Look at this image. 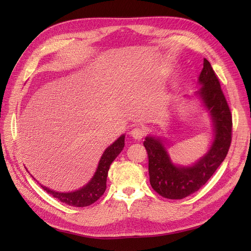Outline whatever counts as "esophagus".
<instances>
[{"mask_svg":"<svg viewBox=\"0 0 251 251\" xmlns=\"http://www.w3.org/2000/svg\"><path fill=\"white\" fill-rule=\"evenodd\" d=\"M130 137L135 140H141L143 136H145V130H143L141 127H135L130 130Z\"/></svg>","mask_w":251,"mask_h":251,"instance_id":"34e87169","label":"esophagus"}]
</instances>
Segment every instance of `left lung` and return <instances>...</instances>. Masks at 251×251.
I'll list each match as a JSON object with an SVG mask.
<instances>
[{"mask_svg": "<svg viewBox=\"0 0 251 251\" xmlns=\"http://www.w3.org/2000/svg\"><path fill=\"white\" fill-rule=\"evenodd\" d=\"M197 83L201 88L184 98L199 100L211 121L214 134L204 155L190 165H180L170 157L165 137L148 135L143 141L149 157L150 183L165 199L181 200L199 191L225 161L231 145V111L207 59H204Z\"/></svg>", "mask_w": 251, "mask_h": 251, "instance_id": "8db88e82", "label": "left lung"}]
</instances>
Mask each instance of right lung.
Returning <instances> with one entry per match:
<instances>
[{
	"instance_id": "obj_1",
	"label": "right lung",
	"mask_w": 251,
	"mask_h": 251,
	"mask_svg": "<svg viewBox=\"0 0 251 251\" xmlns=\"http://www.w3.org/2000/svg\"><path fill=\"white\" fill-rule=\"evenodd\" d=\"M124 146L125 134H123L120 136V138H117L112 145H110L105 149L99 159L98 166L96 168V172L92 179L78 190L71 192H58L47 188V186L43 184L41 186L47 192V193H50V195L54 196L55 199L65 202V204H68L69 206L86 207L92 205L103 195L106 189V177H108L110 165L122 152Z\"/></svg>"
}]
</instances>
